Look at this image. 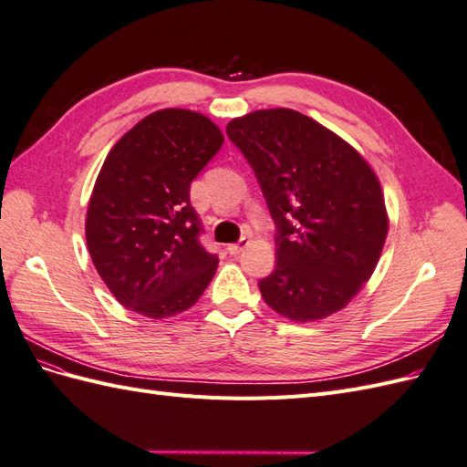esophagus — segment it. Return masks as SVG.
<instances>
[{
  "mask_svg": "<svg viewBox=\"0 0 467 467\" xmlns=\"http://www.w3.org/2000/svg\"><path fill=\"white\" fill-rule=\"evenodd\" d=\"M248 246V238H241V241H238L236 244H229V254H233V256H236V254H241V250L243 248H246Z\"/></svg>",
  "mask_w": 467,
  "mask_h": 467,
  "instance_id": "esophagus-1",
  "label": "esophagus"
}]
</instances>
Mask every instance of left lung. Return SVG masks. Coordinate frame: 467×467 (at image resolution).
Here are the masks:
<instances>
[{
  "instance_id": "left-lung-1",
  "label": "left lung",
  "mask_w": 467,
  "mask_h": 467,
  "mask_svg": "<svg viewBox=\"0 0 467 467\" xmlns=\"http://www.w3.org/2000/svg\"><path fill=\"white\" fill-rule=\"evenodd\" d=\"M258 177L276 223V268L258 288L297 324L329 317L373 276L389 213L370 163L349 141L290 109L254 110L226 124Z\"/></svg>"
}]
</instances>
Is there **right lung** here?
<instances>
[{"label":"right lung","instance_id":"obj_1","mask_svg":"<svg viewBox=\"0 0 467 467\" xmlns=\"http://www.w3.org/2000/svg\"><path fill=\"white\" fill-rule=\"evenodd\" d=\"M205 114L163 109L141 118L106 155L87 209L94 268L124 307L150 319L195 306L219 266L199 244L189 187L223 146Z\"/></svg>","mask_w":467,"mask_h":467}]
</instances>
